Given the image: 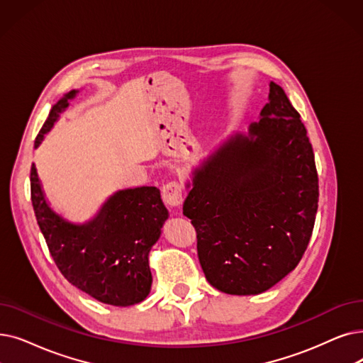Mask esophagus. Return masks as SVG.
<instances>
[{"instance_id": "1", "label": "esophagus", "mask_w": 363, "mask_h": 363, "mask_svg": "<svg viewBox=\"0 0 363 363\" xmlns=\"http://www.w3.org/2000/svg\"><path fill=\"white\" fill-rule=\"evenodd\" d=\"M162 196H163V200L169 204V206H172V208L179 206V204L184 200V193H182L181 184H178L175 181L167 182L166 185H163Z\"/></svg>"}]
</instances>
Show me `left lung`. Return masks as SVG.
Returning <instances> with one entry per match:
<instances>
[{
	"instance_id": "8db88e82",
	"label": "left lung",
	"mask_w": 363,
	"mask_h": 363,
	"mask_svg": "<svg viewBox=\"0 0 363 363\" xmlns=\"http://www.w3.org/2000/svg\"><path fill=\"white\" fill-rule=\"evenodd\" d=\"M184 215L213 288L257 295L301 261L319 201L306 125L285 90L270 82L269 102L247 133H235L193 172Z\"/></svg>"
}]
</instances>
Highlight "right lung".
Wrapping results in <instances>:
<instances>
[{
    "label": "right lung",
    "instance_id": "1",
    "mask_svg": "<svg viewBox=\"0 0 363 363\" xmlns=\"http://www.w3.org/2000/svg\"><path fill=\"white\" fill-rule=\"evenodd\" d=\"M78 90L57 101L35 139V148ZM30 200L37 223L60 273L98 301L128 307L148 296V254L169 216L155 186L128 188L109 197L86 224H72L47 203L35 164L30 167Z\"/></svg>",
    "mask_w": 363,
    "mask_h": 363
}]
</instances>
